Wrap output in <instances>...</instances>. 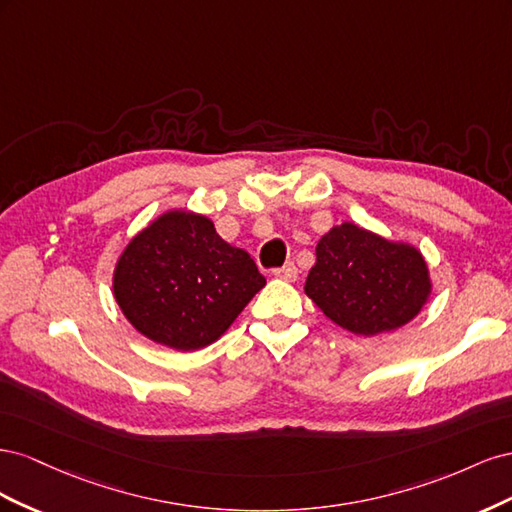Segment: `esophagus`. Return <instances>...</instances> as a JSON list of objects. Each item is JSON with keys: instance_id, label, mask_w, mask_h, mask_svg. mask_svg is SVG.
<instances>
[{"instance_id": "34e87169", "label": "esophagus", "mask_w": 512, "mask_h": 512, "mask_svg": "<svg viewBox=\"0 0 512 512\" xmlns=\"http://www.w3.org/2000/svg\"><path fill=\"white\" fill-rule=\"evenodd\" d=\"M297 273H299V271H297V267H294V262H286L284 267L273 271L275 277H280V280H286V282H294V280H297Z\"/></svg>"}]
</instances>
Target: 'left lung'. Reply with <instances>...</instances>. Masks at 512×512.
I'll return each instance as SVG.
<instances>
[{"label":"left lung","mask_w":512,"mask_h":512,"mask_svg":"<svg viewBox=\"0 0 512 512\" xmlns=\"http://www.w3.org/2000/svg\"><path fill=\"white\" fill-rule=\"evenodd\" d=\"M305 294L339 327L369 337L408 324L427 303L431 280L416 247L344 222L318 241Z\"/></svg>","instance_id":"left-lung-1"}]
</instances>
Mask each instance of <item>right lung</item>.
I'll return each instance as SVG.
<instances>
[{
    "label": "right lung",
    "instance_id": "obj_1",
    "mask_svg": "<svg viewBox=\"0 0 512 512\" xmlns=\"http://www.w3.org/2000/svg\"><path fill=\"white\" fill-rule=\"evenodd\" d=\"M265 284L250 254L228 245L207 215L181 209L138 232L113 273L132 327L181 352L220 339Z\"/></svg>",
    "mask_w": 512,
    "mask_h": 512
}]
</instances>
